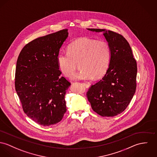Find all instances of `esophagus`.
<instances>
[{"label":"esophagus","mask_w":157,"mask_h":157,"mask_svg":"<svg viewBox=\"0 0 157 157\" xmlns=\"http://www.w3.org/2000/svg\"><path fill=\"white\" fill-rule=\"evenodd\" d=\"M83 84L86 87V88H88L90 87V84L89 83H87V82H84Z\"/></svg>","instance_id":"obj_1"}]
</instances>
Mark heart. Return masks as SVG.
Masks as SVG:
<instances>
[{
	"instance_id": "obj_1",
	"label": "heart",
	"mask_w": 157,
	"mask_h": 157,
	"mask_svg": "<svg viewBox=\"0 0 157 157\" xmlns=\"http://www.w3.org/2000/svg\"><path fill=\"white\" fill-rule=\"evenodd\" d=\"M111 58L108 43L87 37L72 42L67 50L59 51L57 60L60 71L69 78L75 72L77 64L81 70L73 76L75 80H91L99 78L106 72Z\"/></svg>"
}]
</instances>
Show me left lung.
Segmentation results:
<instances>
[{
    "label": "left lung",
    "mask_w": 157,
    "mask_h": 157,
    "mask_svg": "<svg viewBox=\"0 0 157 157\" xmlns=\"http://www.w3.org/2000/svg\"><path fill=\"white\" fill-rule=\"evenodd\" d=\"M87 30L103 32L108 42L111 58L103 78L91 85L86 95L93 110L102 117H114L129 105L136 89L137 63L132 48L123 36L110 30Z\"/></svg>",
    "instance_id": "1"
}]
</instances>
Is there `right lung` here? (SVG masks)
Returning <instances> with one entry per match:
<instances>
[{
	"mask_svg": "<svg viewBox=\"0 0 157 157\" xmlns=\"http://www.w3.org/2000/svg\"><path fill=\"white\" fill-rule=\"evenodd\" d=\"M67 30L29 42L17 61L15 86L24 113L44 126L59 122L67 110L64 96L71 84L60 76L57 57L68 37Z\"/></svg>",
	"mask_w": 157,
	"mask_h": 157,
	"instance_id": "1",
	"label": "right lung"
}]
</instances>
